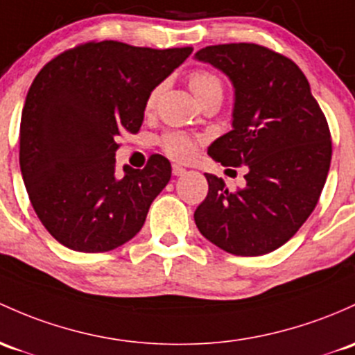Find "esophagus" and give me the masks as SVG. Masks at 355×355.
Wrapping results in <instances>:
<instances>
[{
	"instance_id": "34e87169",
	"label": "esophagus",
	"mask_w": 355,
	"mask_h": 355,
	"mask_svg": "<svg viewBox=\"0 0 355 355\" xmlns=\"http://www.w3.org/2000/svg\"><path fill=\"white\" fill-rule=\"evenodd\" d=\"M173 174H174V176L181 178V176H184V174H186V169L182 166H179V164H174V166H173Z\"/></svg>"
}]
</instances>
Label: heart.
Segmentation results:
<instances>
[{
  "label": "heart",
  "mask_w": 355,
  "mask_h": 355,
  "mask_svg": "<svg viewBox=\"0 0 355 355\" xmlns=\"http://www.w3.org/2000/svg\"><path fill=\"white\" fill-rule=\"evenodd\" d=\"M189 87H191V91L198 98L211 89H222V83H220V79L216 78L215 74H209V72H205V71H198L194 72V74H191V78H189ZM157 93L159 89L152 91L150 96H148L147 100V108H152V106H154ZM161 144L164 150H166L169 155H173V157H188L194 148L193 140L189 139L188 135H184V133H167V135L162 137Z\"/></svg>",
  "instance_id": "1"
}]
</instances>
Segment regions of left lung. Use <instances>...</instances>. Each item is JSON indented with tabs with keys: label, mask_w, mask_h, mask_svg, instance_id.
Listing matches in <instances>:
<instances>
[{
	"label": "left lung",
	"mask_w": 355,
	"mask_h": 355,
	"mask_svg": "<svg viewBox=\"0 0 355 355\" xmlns=\"http://www.w3.org/2000/svg\"><path fill=\"white\" fill-rule=\"evenodd\" d=\"M194 59L234 86L232 130L208 155L222 166H247L245 186L234 193L222 178L205 174L208 194L194 222L225 252H272L306 222L325 186L331 159L325 115L300 67L262 45H209Z\"/></svg>",
	"instance_id": "left-lung-1"
}]
</instances>
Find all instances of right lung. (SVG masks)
<instances>
[{
    "instance_id": "obj_1",
    "label": "right lung",
    "mask_w": 355,
    "mask_h": 355,
    "mask_svg": "<svg viewBox=\"0 0 355 355\" xmlns=\"http://www.w3.org/2000/svg\"><path fill=\"white\" fill-rule=\"evenodd\" d=\"M191 47L155 51L89 42L45 64L26 94L20 169L32 207L57 242L106 252L135 237L171 179L154 154L144 169H115L116 137L137 133L147 100Z\"/></svg>"
}]
</instances>
